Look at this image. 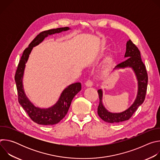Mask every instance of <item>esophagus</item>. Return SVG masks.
<instances>
[{
	"label": "esophagus",
	"mask_w": 160,
	"mask_h": 160,
	"mask_svg": "<svg viewBox=\"0 0 160 160\" xmlns=\"http://www.w3.org/2000/svg\"><path fill=\"white\" fill-rule=\"evenodd\" d=\"M92 85H93V82L92 80H88L85 83V85L87 87H92Z\"/></svg>",
	"instance_id": "esophagus-1"
}]
</instances>
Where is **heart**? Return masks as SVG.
<instances>
[{
	"instance_id": "obj_1",
	"label": "heart",
	"mask_w": 160,
	"mask_h": 160,
	"mask_svg": "<svg viewBox=\"0 0 160 160\" xmlns=\"http://www.w3.org/2000/svg\"><path fill=\"white\" fill-rule=\"evenodd\" d=\"M108 64H110V61H108Z\"/></svg>"
}]
</instances>
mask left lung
Listing matches in <instances>:
<instances>
[{
	"mask_svg": "<svg viewBox=\"0 0 160 160\" xmlns=\"http://www.w3.org/2000/svg\"><path fill=\"white\" fill-rule=\"evenodd\" d=\"M127 48L125 57L127 59L117 64L115 68L131 67L135 73L138 80V94L133 104L126 111L120 113L108 112L102 105V92L100 89L98 91L99 97V104L98 108V113L99 117L106 122L120 123L129 120L133 114L144 101L147 92L148 76L146 66L142 61L141 52L138 47L129 40L127 42Z\"/></svg>",
	"mask_w": 160,
	"mask_h": 160,
	"instance_id": "1",
	"label": "left lung"
}]
</instances>
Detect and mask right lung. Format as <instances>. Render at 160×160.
<instances>
[{
    "label": "right lung",
    "instance_id": "add662e5",
    "mask_svg": "<svg viewBox=\"0 0 160 160\" xmlns=\"http://www.w3.org/2000/svg\"><path fill=\"white\" fill-rule=\"evenodd\" d=\"M69 29L68 27L51 29L42 32L37 35L29 44L28 47L23 51L15 73L14 79L16 84L19 103L27 112L29 117L35 123L39 125H49L59 123L66 116L73 98L80 91L82 85L80 83H75L68 86L63 90L58 102L50 108L40 109L36 108L27 99L22 88V80L25 64L33 48L42 42L45 37H48L49 35L60 33Z\"/></svg>",
    "mask_w": 160,
    "mask_h": 160
}]
</instances>
